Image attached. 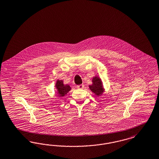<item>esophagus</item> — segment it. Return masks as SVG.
<instances>
[{"label": "esophagus", "instance_id": "1", "mask_svg": "<svg viewBox=\"0 0 159 159\" xmlns=\"http://www.w3.org/2000/svg\"><path fill=\"white\" fill-rule=\"evenodd\" d=\"M77 88L78 89H83V88H84V85H83V84L78 85V86H77Z\"/></svg>", "mask_w": 159, "mask_h": 159}]
</instances>
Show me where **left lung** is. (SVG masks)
I'll use <instances>...</instances> for the list:
<instances>
[{"instance_id": "1", "label": "left lung", "mask_w": 159, "mask_h": 159, "mask_svg": "<svg viewBox=\"0 0 159 159\" xmlns=\"http://www.w3.org/2000/svg\"><path fill=\"white\" fill-rule=\"evenodd\" d=\"M92 85L89 86L90 89L97 95H100L103 92L102 88V82L99 77H95L92 80Z\"/></svg>"}]
</instances>
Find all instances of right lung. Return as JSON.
I'll use <instances>...</instances> for the list:
<instances>
[{
	"mask_svg": "<svg viewBox=\"0 0 159 159\" xmlns=\"http://www.w3.org/2000/svg\"><path fill=\"white\" fill-rule=\"evenodd\" d=\"M56 86L58 89V93L60 95V96H63L66 95L71 89L69 85H64L63 83L61 80H58Z\"/></svg>",
	"mask_w": 159,
	"mask_h": 159,
	"instance_id": "right-lung-1",
	"label": "right lung"
}]
</instances>
